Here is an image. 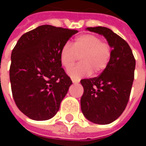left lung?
<instances>
[{"label": "left lung", "instance_id": "1", "mask_svg": "<svg viewBox=\"0 0 146 146\" xmlns=\"http://www.w3.org/2000/svg\"><path fill=\"white\" fill-rule=\"evenodd\" d=\"M74 31L44 25L25 33L12 50V96L22 113L47 120L59 110L72 81L62 68V52Z\"/></svg>", "mask_w": 146, "mask_h": 146}]
</instances>
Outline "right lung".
I'll return each mask as SVG.
<instances>
[{"mask_svg": "<svg viewBox=\"0 0 146 146\" xmlns=\"http://www.w3.org/2000/svg\"><path fill=\"white\" fill-rule=\"evenodd\" d=\"M86 30L102 35L113 49L107 66L99 76L80 80L84 88L81 111L91 122L109 124L122 114L129 101L135 75V58L127 43L110 29L98 27Z\"/></svg>", "mask_w": 146, "mask_h": 146, "instance_id": "right-lung-1", "label": "right lung"}]
</instances>
